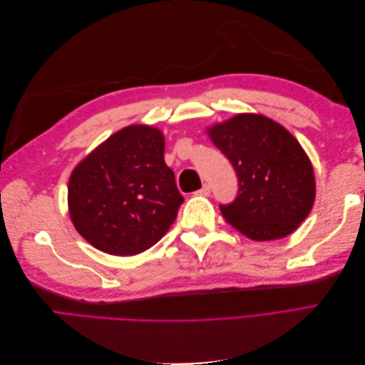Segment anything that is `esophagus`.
Returning <instances> with one entry per match:
<instances>
[{
    "mask_svg": "<svg viewBox=\"0 0 365 365\" xmlns=\"http://www.w3.org/2000/svg\"><path fill=\"white\" fill-rule=\"evenodd\" d=\"M197 193H200V195H204V196L210 195V185H208V184H204V185H202V189H201L200 192H197Z\"/></svg>",
    "mask_w": 365,
    "mask_h": 365,
    "instance_id": "34e87169",
    "label": "esophagus"
}]
</instances>
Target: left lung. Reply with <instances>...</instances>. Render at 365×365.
Instances as JSON below:
<instances>
[{
  "label": "left lung",
  "mask_w": 365,
  "mask_h": 365,
  "mask_svg": "<svg viewBox=\"0 0 365 365\" xmlns=\"http://www.w3.org/2000/svg\"><path fill=\"white\" fill-rule=\"evenodd\" d=\"M207 130L239 180L236 200L219 205L227 222L259 242L295 231L315 201L312 163L297 138L260 114H237Z\"/></svg>",
  "instance_id": "obj_1"
}]
</instances>
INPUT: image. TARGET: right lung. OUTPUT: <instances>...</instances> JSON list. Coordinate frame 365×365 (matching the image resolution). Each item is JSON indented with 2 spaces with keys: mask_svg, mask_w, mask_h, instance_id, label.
I'll return each instance as SVG.
<instances>
[{
  "mask_svg": "<svg viewBox=\"0 0 365 365\" xmlns=\"http://www.w3.org/2000/svg\"><path fill=\"white\" fill-rule=\"evenodd\" d=\"M175 173L164 163L157 128L120 129L71 172V222L90 244L113 256H134L168 233L182 204Z\"/></svg>",
  "mask_w": 365,
  "mask_h": 365,
  "instance_id": "right-lung-1",
  "label": "right lung"
}]
</instances>
